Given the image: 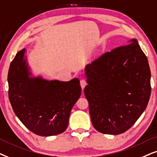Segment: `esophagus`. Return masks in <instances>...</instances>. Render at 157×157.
Masks as SVG:
<instances>
[{
	"label": "esophagus",
	"instance_id": "1",
	"mask_svg": "<svg viewBox=\"0 0 157 157\" xmlns=\"http://www.w3.org/2000/svg\"><path fill=\"white\" fill-rule=\"evenodd\" d=\"M86 85H87V82L85 79H82V80H80V85H81V87H82V89H84V87L86 86Z\"/></svg>",
	"mask_w": 157,
	"mask_h": 157
}]
</instances>
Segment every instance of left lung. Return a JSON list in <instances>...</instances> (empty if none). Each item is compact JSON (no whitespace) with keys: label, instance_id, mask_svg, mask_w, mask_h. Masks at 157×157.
<instances>
[{"label":"left lung","instance_id":"1","mask_svg":"<svg viewBox=\"0 0 157 157\" xmlns=\"http://www.w3.org/2000/svg\"><path fill=\"white\" fill-rule=\"evenodd\" d=\"M87 64L84 93L94 128L105 134L124 133L143 113L151 95L148 59L136 39Z\"/></svg>","mask_w":157,"mask_h":157}]
</instances>
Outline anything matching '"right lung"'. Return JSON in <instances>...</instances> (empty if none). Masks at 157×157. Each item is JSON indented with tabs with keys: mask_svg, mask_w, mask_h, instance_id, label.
I'll use <instances>...</instances> for the list:
<instances>
[{
	"mask_svg": "<svg viewBox=\"0 0 157 157\" xmlns=\"http://www.w3.org/2000/svg\"><path fill=\"white\" fill-rule=\"evenodd\" d=\"M25 49L16 54L8 75V98L22 124L43 136L63 133L67 128L71 110L81 95L80 81H47L29 77Z\"/></svg>",
	"mask_w": 157,
	"mask_h": 157,
	"instance_id": "add662e5",
	"label": "right lung"
}]
</instances>
